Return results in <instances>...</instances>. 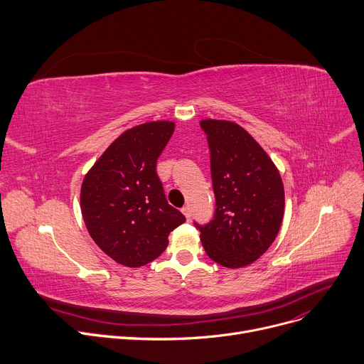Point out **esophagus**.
<instances>
[{
    "label": "esophagus",
    "instance_id": "34e87169",
    "mask_svg": "<svg viewBox=\"0 0 364 364\" xmlns=\"http://www.w3.org/2000/svg\"><path fill=\"white\" fill-rule=\"evenodd\" d=\"M181 212L184 213L186 220H187V221H190V218H191V213H190V208H188V206H184V208L181 209Z\"/></svg>",
    "mask_w": 364,
    "mask_h": 364
}]
</instances>
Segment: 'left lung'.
<instances>
[{"instance_id": "1", "label": "left lung", "mask_w": 364, "mask_h": 364, "mask_svg": "<svg viewBox=\"0 0 364 364\" xmlns=\"http://www.w3.org/2000/svg\"><path fill=\"white\" fill-rule=\"evenodd\" d=\"M210 151L213 220L200 230L206 255L225 268L257 260L278 235L284 218V184L269 155L240 124L200 119Z\"/></svg>"}]
</instances>
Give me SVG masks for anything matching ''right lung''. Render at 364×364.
<instances>
[{"mask_svg":"<svg viewBox=\"0 0 364 364\" xmlns=\"http://www.w3.org/2000/svg\"><path fill=\"white\" fill-rule=\"evenodd\" d=\"M174 121L158 119L121 133L86 173L80 209L86 228L112 260L139 268L168 246L184 215L168 205L156 161L171 139Z\"/></svg>","mask_w":364,"mask_h":364,"instance_id":"right-lung-1","label":"right lung"}]
</instances>
